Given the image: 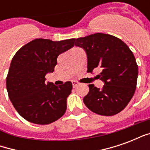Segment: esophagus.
Returning a JSON list of instances; mask_svg holds the SVG:
<instances>
[{
	"mask_svg": "<svg viewBox=\"0 0 150 150\" xmlns=\"http://www.w3.org/2000/svg\"><path fill=\"white\" fill-rule=\"evenodd\" d=\"M79 84L77 81H72V85H73V88H76L78 85Z\"/></svg>",
	"mask_w": 150,
	"mask_h": 150,
	"instance_id": "34e87169",
	"label": "esophagus"
}]
</instances>
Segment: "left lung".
<instances>
[{
  "mask_svg": "<svg viewBox=\"0 0 150 150\" xmlns=\"http://www.w3.org/2000/svg\"><path fill=\"white\" fill-rule=\"evenodd\" d=\"M75 45L86 51L88 72L100 68L97 76L104 83L102 89L88 85L89 92L83 98L85 105L101 116L121 112L137 88L138 67L132 50L118 38L102 33L79 38Z\"/></svg>",
  "mask_w": 150,
  "mask_h": 150,
  "instance_id": "obj_1",
  "label": "left lung"
}]
</instances>
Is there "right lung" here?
Returning a JSON list of instances; mask_svg holds the SVG:
<instances>
[{"mask_svg":"<svg viewBox=\"0 0 150 150\" xmlns=\"http://www.w3.org/2000/svg\"><path fill=\"white\" fill-rule=\"evenodd\" d=\"M75 38L53 42L37 38L18 50L12 59L6 88L8 97L20 116L38 125H48L62 117L71 93L70 81L55 86L46 83L58 56L74 46Z\"/></svg>","mask_w":150,"mask_h":150,"instance_id":"right-lung-1","label":"right lung"}]
</instances>
